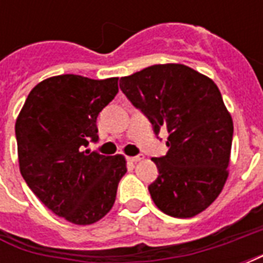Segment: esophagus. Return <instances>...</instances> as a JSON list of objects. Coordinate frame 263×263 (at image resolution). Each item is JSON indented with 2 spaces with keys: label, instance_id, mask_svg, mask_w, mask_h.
I'll return each instance as SVG.
<instances>
[{
  "label": "esophagus",
  "instance_id": "1",
  "mask_svg": "<svg viewBox=\"0 0 263 263\" xmlns=\"http://www.w3.org/2000/svg\"><path fill=\"white\" fill-rule=\"evenodd\" d=\"M143 158L142 156H129L128 158V160L131 162V163H137V162H139V160H142Z\"/></svg>",
  "mask_w": 263,
  "mask_h": 263
}]
</instances>
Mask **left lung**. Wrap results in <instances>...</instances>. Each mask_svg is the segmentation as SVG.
<instances>
[{
    "label": "left lung",
    "mask_w": 263,
    "mask_h": 263,
    "mask_svg": "<svg viewBox=\"0 0 263 263\" xmlns=\"http://www.w3.org/2000/svg\"><path fill=\"white\" fill-rule=\"evenodd\" d=\"M120 88L156 135L160 128L169 134L167 154L152 159L159 176L148 189L156 207L177 218L204 211L227 182L234 134L218 87L189 66L167 63L121 77Z\"/></svg>",
    "instance_id": "obj_1"
}]
</instances>
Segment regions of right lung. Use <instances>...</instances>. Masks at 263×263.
Returning <instances> with one entry per match:
<instances>
[{
  "mask_svg": "<svg viewBox=\"0 0 263 263\" xmlns=\"http://www.w3.org/2000/svg\"><path fill=\"white\" fill-rule=\"evenodd\" d=\"M118 92V77H49L32 88L15 122L20 171L50 211L77 226L101 220L112 209L122 155L84 151L97 141V117Z\"/></svg>",
  "mask_w": 263,
  "mask_h": 263,
  "instance_id": "right-lung-1",
  "label": "right lung"
}]
</instances>
